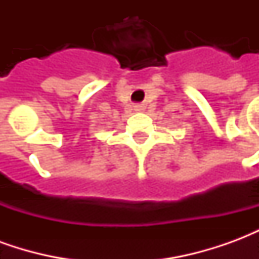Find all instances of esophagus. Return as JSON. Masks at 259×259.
Here are the masks:
<instances>
[{
  "mask_svg": "<svg viewBox=\"0 0 259 259\" xmlns=\"http://www.w3.org/2000/svg\"><path fill=\"white\" fill-rule=\"evenodd\" d=\"M135 109L137 111V112H141V111H144V109H146V107H144L143 104H137V105L135 107Z\"/></svg>",
  "mask_w": 259,
  "mask_h": 259,
  "instance_id": "34e87169",
  "label": "esophagus"
}]
</instances>
